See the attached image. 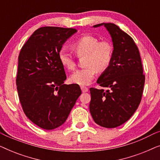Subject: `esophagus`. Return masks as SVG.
Returning <instances> with one entry per match:
<instances>
[{"instance_id": "1", "label": "esophagus", "mask_w": 160, "mask_h": 160, "mask_svg": "<svg viewBox=\"0 0 160 160\" xmlns=\"http://www.w3.org/2000/svg\"><path fill=\"white\" fill-rule=\"evenodd\" d=\"M81 89H82V91L83 92H87L88 91V89H89L87 87H84V86L81 87Z\"/></svg>"}]
</instances>
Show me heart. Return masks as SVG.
<instances>
[{
    "instance_id": "b5f03b06",
    "label": "heart",
    "mask_w": 160,
    "mask_h": 160,
    "mask_svg": "<svg viewBox=\"0 0 160 160\" xmlns=\"http://www.w3.org/2000/svg\"><path fill=\"white\" fill-rule=\"evenodd\" d=\"M72 48L78 58L84 57V67L72 74L70 80L74 84L87 85L92 82L98 71L102 72L110 66L113 60V47L108 40L99 41L97 37L84 35L78 38ZM60 64L68 71H73L76 67L75 59L64 49L58 53Z\"/></svg>"
}]
</instances>
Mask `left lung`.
Returning a JSON list of instances; mask_svg holds the SVG:
<instances>
[{
	"mask_svg": "<svg viewBox=\"0 0 160 160\" xmlns=\"http://www.w3.org/2000/svg\"><path fill=\"white\" fill-rule=\"evenodd\" d=\"M104 25L112 38L113 56L110 66L97 81L108 89H89V111L98 125L114 128L126 122L141 101L145 75L138 48L128 33L113 23Z\"/></svg>",
	"mask_w": 160,
	"mask_h": 160,
	"instance_id": "obj_1",
	"label": "left lung"
}]
</instances>
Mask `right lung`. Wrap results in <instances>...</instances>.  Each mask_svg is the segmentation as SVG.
<instances>
[{"instance_id": "obj_1", "label": "right lung", "mask_w": 160, "mask_h": 160, "mask_svg": "<svg viewBox=\"0 0 160 160\" xmlns=\"http://www.w3.org/2000/svg\"><path fill=\"white\" fill-rule=\"evenodd\" d=\"M75 28L42 27L22 47L18 58L17 89L27 117L39 128L50 130L66 121L82 94L78 84H65L66 75L59 51Z\"/></svg>"}]
</instances>
